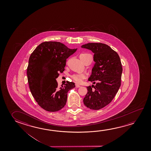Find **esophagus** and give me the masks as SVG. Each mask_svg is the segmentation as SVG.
Masks as SVG:
<instances>
[{
  "label": "esophagus",
  "instance_id": "1",
  "mask_svg": "<svg viewBox=\"0 0 151 151\" xmlns=\"http://www.w3.org/2000/svg\"><path fill=\"white\" fill-rule=\"evenodd\" d=\"M75 86H76V88H79V87H81V86H80V85H78V84H76V85H75Z\"/></svg>",
  "mask_w": 151,
  "mask_h": 151
}]
</instances>
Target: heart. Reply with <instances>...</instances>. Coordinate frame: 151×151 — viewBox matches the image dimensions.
<instances>
[{"label":"heart","instance_id":"b5f03b06","mask_svg":"<svg viewBox=\"0 0 151 151\" xmlns=\"http://www.w3.org/2000/svg\"><path fill=\"white\" fill-rule=\"evenodd\" d=\"M88 55L89 54H86V53L82 54L80 55V58L82 60L83 58L87 55ZM86 77V75L84 74V73H76V74L72 75L71 76V78L73 79V80L78 84L82 83L83 81V80L85 79Z\"/></svg>","mask_w":151,"mask_h":151}]
</instances>
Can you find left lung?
I'll return each mask as SVG.
<instances>
[{
	"label": "left lung",
	"instance_id": "1",
	"mask_svg": "<svg viewBox=\"0 0 151 151\" xmlns=\"http://www.w3.org/2000/svg\"><path fill=\"white\" fill-rule=\"evenodd\" d=\"M82 48L91 50L94 53L95 62L88 81L95 84L93 86L87 87V93L83 99L87 107L99 110L109 104L121 85L122 63L118 54L107 45L88 43Z\"/></svg>",
	"mask_w": 151,
	"mask_h": 151
}]
</instances>
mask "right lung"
Returning <instances> with one entry per match:
<instances>
[{
  "mask_svg": "<svg viewBox=\"0 0 151 151\" xmlns=\"http://www.w3.org/2000/svg\"><path fill=\"white\" fill-rule=\"evenodd\" d=\"M61 42H45L30 56L27 69L30 90L38 104L47 111H58L66 105L73 82L59 87L56 79L64 71L66 59L76 51Z\"/></svg>",
  "mask_w": 151,
  "mask_h": 151,
  "instance_id": "obj_1",
  "label": "right lung"
}]
</instances>
